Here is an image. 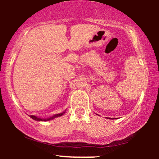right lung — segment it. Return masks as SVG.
I'll return each mask as SVG.
<instances>
[{
    "mask_svg": "<svg viewBox=\"0 0 159 159\" xmlns=\"http://www.w3.org/2000/svg\"><path fill=\"white\" fill-rule=\"evenodd\" d=\"M65 112H63V113H61V114H56L54 115V116H53L52 117H49V118L48 119H41V118H39V117H37L35 116H33V115H30V117H31L32 119H33L34 120H36V121H49V120H51V119H53L56 118V117H58V116H62L63 114H64Z\"/></svg>",
    "mask_w": 159,
    "mask_h": 159,
    "instance_id": "add662e5",
    "label": "right lung"
}]
</instances>
